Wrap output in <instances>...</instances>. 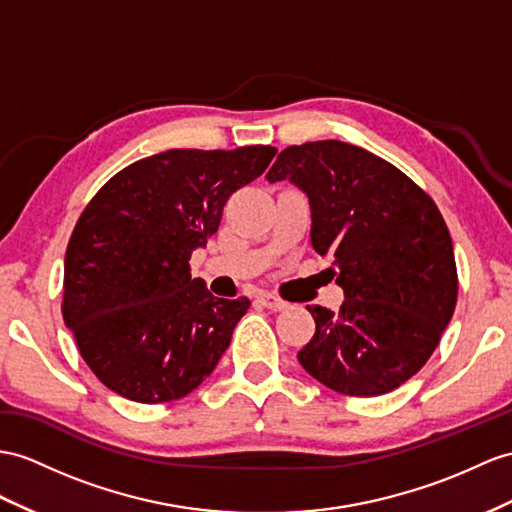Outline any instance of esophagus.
Returning <instances> with one entry per match:
<instances>
[{
	"instance_id": "1",
	"label": "esophagus",
	"mask_w": 512,
	"mask_h": 512,
	"mask_svg": "<svg viewBox=\"0 0 512 512\" xmlns=\"http://www.w3.org/2000/svg\"><path fill=\"white\" fill-rule=\"evenodd\" d=\"M258 299H260V302H263V306H267L269 310H284V308H289V304H286L284 299H280L278 295H273V293H260Z\"/></svg>"
}]
</instances>
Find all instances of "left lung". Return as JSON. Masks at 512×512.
<instances>
[{"label":"left lung","mask_w":512,"mask_h":512,"mask_svg":"<svg viewBox=\"0 0 512 512\" xmlns=\"http://www.w3.org/2000/svg\"><path fill=\"white\" fill-rule=\"evenodd\" d=\"M269 182L291 180L310 202V241L339 269V313L306 306L317 328L297 352L328 389L384 395L428 363L450 323L458 273L432 197L391 162L343 141L282 149Z\"/></svg>","instance_id":"obj_1"}]
</instances>
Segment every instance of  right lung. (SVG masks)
Here are the masks:
<instances>
[{
    "instance_id": "1",
    "label": "right lung",
    "mask_w": 512,
    "mask_h": 512,
    "mask_svg": "<svg viewBox=\"0 0 512 512\" xmlns=\"http://www.w3.org/2000/svg\"><path fill=\"white\" fill-rule=\"evenodd\" d=\"M278 149H169L115 173L82 210L65 256L62 319L110 391L141 404L189 395L217 367L249 299L191 278L193 249Z\"/></svg>"
}]
</instances>
